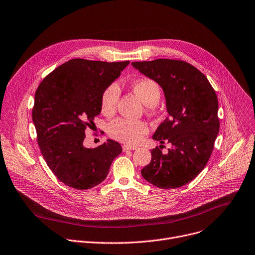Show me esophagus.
I'll return each instance as SVG.
<instances>
[{
	"label": "esophagus",
	"mask_w": 255,
	"mask_h": 255,
	"mask_svg": "<svg viewBox=\"0 0 255 255\" xmlns=\"http://www.w3.org/2000/svg\"><path fill=\"white\" fill-rule=\"evenodd\" d=\"M136 149L135 146H130V145H123V150L127 151V150H134Z\"/></svg>",
	"instance_id": "1"
}]
</instances>
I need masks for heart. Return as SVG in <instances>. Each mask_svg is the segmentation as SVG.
<instances>
[{
	"mask_svg": "<svg viewBox=\"0 0 255 255\" xmlns=\"http://www.w3.org/2000/svg\"><path fill=\"white\" fill-rule=\"evenodd\" d=\"M132 89L141 99L144 105L153 107L160 100L161 91L157 83L148 78L138 79L132 84ZM120 97V89L117 83H111L102 92L101 110L102 113L110 116L117 108ZM108 132L114 139L129 145L139 143L148 132V126L143 121L118 118L110 123Z\"/></svg>",
	"mask_w": 255,
	"mask_h": 255,
	"instance_id": "b5f03b06",
	"label": "heart"
}]
</instances>
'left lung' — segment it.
Returning <instances> with one entry per match:
<instances>
[{"label": "left lung", "mask_w": 255, "mask_h": 255, "mask_svg": "<svg viewBox=\"0 0 255 255\" xmlns=\"http://www.w3.org/2000/svg\"><path fill=\"white\" fill-rule=\"evenodd\" d=\"M140 73L163 88L169 117L152 138L172 147L167 154L151 149L142 177L160 189H173L191 182L205 167L220 130L219 102L205 75L187 62L171 59L132 62Z\"/></svg>", "instance_id": "1"}]
</instances>
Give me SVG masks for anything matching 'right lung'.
Returning a JSON list of instances; mask_svg holds the SVG:
<instances>
[{"mask_svg":"<svg viewBox=\"0 0 255 255\" xmlns=\"http://www.w3.org/2000/svg\"><path fill=\"white\" fill-rule=\"evenodd\" d=\"M129 63L73 59L55 69L36 89L32 120L37 142L51 171L69 187L97 186L122 152L112 139L96 148L85 147L83 141L85 129L102 111L103 90Z\"/></svg>","mask_w":255,"mask_h":255,"instance_id":"add662e5","label":"right lung"}]
</instances>
